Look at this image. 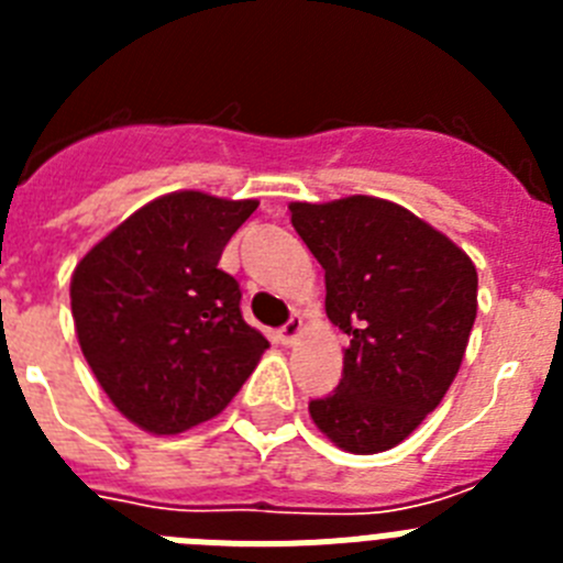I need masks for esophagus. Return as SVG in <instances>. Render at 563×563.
<instances>
[{
    "label": "esophagus",
    "instance_id": "obj_1",
    "mask_svg": "<svg viewBox=\"0 0 563 563\" xmlns=\"http://www.w3.org/2000/svg\"><path fill=\"white\" fill-rule=\"evenodd\" d=\"M301 330H305V324H301V316H292L290 321H287V324L282 327V330H278V341L287 343V346H290V343L298 341V335H301Z\"/></svg>",
    "mask_w": 563,
    "mask_h": 563
}]
</instances>
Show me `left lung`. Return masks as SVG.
I'll use <instances>...</instances> for the list:
<instances>
[{
    "label": "left lung",
    "instance_id": "left-lung-1",
    "mask_svg": "<svg viewBox=\"0 0 563 563\" xmlns=\"http://www.w3.org/2000/svg\"><path fill=\"white\" fill-rule=\"evenodd\" d=\"M324 267L327 316L350 335L335 391L310 417L338 449H395L440 406L476 318V267L445 233L377 197L290 202Z\"/></svg>",
    "mask_w": 563,
    "mask_h": 563
}]
</instances>
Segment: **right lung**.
<instances>
[{
  "mask_svg": "<svg viewBox=\"0 0 563 563\" xmlns=\"http://www.w3.org/2000/svg\"><path fill=\"white\" fill-rule=\"evenodd\" d=\"M256 200L202 191L157 197L78 262L69 305L89 369L114 409L152 434L220 415L267 338L245 324L220 256Z\"/></svg>",
  "mask_w": 563,
  "mask_h": 563,
  "instance_id": "obj_1",
  "label": "right lung"
}]
</instances>
